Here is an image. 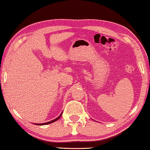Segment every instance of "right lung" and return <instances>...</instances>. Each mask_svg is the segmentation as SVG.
Masks as SVG:
<instances>
[{
    "label": "right lung",
    "mask_w": 150,
    "mask_h": 150,
    "mask_svg": "<svg viewBox=\"0 0 150 150\" xmlns=\"http://www.w3.org/2000/svg\"><path fill=\"white\" fill-rule=\"evenodd\" d=\"M63 113V112H62ZM62 113L60 114V115L58 117H57L56 119H54V120L51 121V122H46V123H35V125H47V124H49V123H53L54 122H56L57 120H58L59 118L61 117V115H62Z\"/></svg>",
    "instance_id": "right-lung-1"
}]
</instances>
